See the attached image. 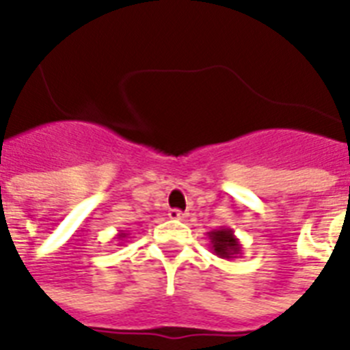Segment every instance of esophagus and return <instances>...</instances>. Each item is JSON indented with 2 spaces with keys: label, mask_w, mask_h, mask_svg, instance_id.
Here are the masks:
<instances>
[{
  "label": "esophagus",
  "mask_w": 350,
  "mask_h": 350,
  "mask_svg": "<svg viewBox=\"0 0 350 350\" xmlns=\"http://www.w3.org/2000/svg\"><path fill=\"white\" fill-rule=\"evenodd\" d=\"M169 218L170 219H183L185 218V213H181V211H178V208H170Z\"/></svg>",
  "instance_id": "esophagus-1"
}]
</instances>
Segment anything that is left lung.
<instances>
[{
	"mask_svg": "<svg viewBox=\"0 0 350 350\" xmlns=\"http://www.w3.org/2000/svg\"><path fill=\"white\" fill-rule=\"evenodd\" d=\"M208 241H211V249L218 258L224 260H236L241 256V243L239 239L234 236V230L229 227H219L211 232H207Z\"/></svg>",
	"mask_w": 350,
	"mask_h": 350,
	"instance_id": "obj_1",
	"label": "left lung"
}]
</instances>
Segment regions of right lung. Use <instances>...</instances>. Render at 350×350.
Instances as JSON below:
<instances>
[{
  "label": "right lung",
  "instance_id": "right-lung-1",
  "mask_svg": "<svg viewBox=\"0 0 350 350\" xmlns=\"http://www.w3.org/2000/svg\"><path fill=\"white\" fill-rule=\"evenodd\" d=\"M125 238H126V232H123V230H121V232L118 234V239H120L121 243H123V241H125ZM121 243H120V245H121Z\"/></svg>",
  "mask_w": 350,
  "mask_h": 350
}]
</instances>
